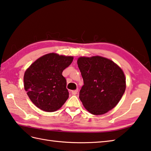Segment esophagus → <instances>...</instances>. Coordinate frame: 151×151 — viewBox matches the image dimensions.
I'll return each mask as SVG.
<instances>
[{
    "label": "esophagus",
    "instance_id": "34e87169",
    "mask_svg": "<svg viewBox=\"0 0 151 151\" xmlns=\"http://www.w3.org/2000/svg\"><path fill=\"white\" fill-rule=\"evenodd\" d=\"M78 89H75V90L72 91V95H76V94L78 93Z\"/></svg>",
    "mask_w": 151,
    "mask_h": 151
}]
</instances>
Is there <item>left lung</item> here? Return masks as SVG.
Listing matches in <instances>:
<instances>
[{"label": "left lung", "mask_w": 151, "mask_h": 151, "mask_svg": "<svg viewBox=\"0 0 151 151\" xmlns=\"http://www.w3.org/2000/svg\"><path fill=\"white\" fill-rule=\"evenodd\" d=\"M77 62L83 79L79 96L85 109L94 115L104 114L114 109L126 88L122 68L100 56H81Z\"/></svg>", "instance_id": "obj_1"}]
</instances>
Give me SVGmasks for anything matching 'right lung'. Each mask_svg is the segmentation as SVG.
<instances>
[{
	"label": "right lung",
	"mask_w": 151,
	"mask_h": 151,
	"mask_svg": "<svg viewBox=\"0 0 151 151\" xmlns=\"http://www.w3.org/2000/svg\"><path fill=\"white\" fill-rule=\"evenodd\" d=\"M72 56L49 53L37 59L25 70L24 89L31 102L45 112H55L69 97L62 72L72 63Z\"/></svg>",
	"instance_id": "add662e5"
}]
</instances>
